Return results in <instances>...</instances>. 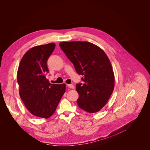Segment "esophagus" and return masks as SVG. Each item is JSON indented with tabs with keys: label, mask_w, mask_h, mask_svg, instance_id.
I'll list each match as a JSON object with an SVG mask.
<instances>
[{
	"label": "esophagus",
	"mask_w": 150,
	"mask_h": 150,
	"mask_svg": "<svg viewBox=\"0 0 150 150\" xmlns=\"http://www.w3.org/2000/svg\"><path fill=\"white\" fill-rule=\"evenodd\" d=\"M67 86H68V87H69V88H72V89H74V88H75V86H74L73 84H67Z\"/></svg>",
	"instance_id": "34e87169"
}]
</instances>
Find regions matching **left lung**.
Masks as SVG:
<instances>
[{
  "label": "left lung",
  "mask_w": 150,
  "mask_h": 150,
  "mask_svg": "<svg viewBox=\"0 0 150 150\" xmlns=\"http://www.w3.org/2000/svg\"><path fill=\"white\" fill-rule=\"evenodd\" d=\"M71 61L83 83L77 84V104L86 112L101 110L112 95L115 75L112 64L103 50L88 42H63L59 44Z\"/></svg>",
  "instance_id": "1"
}]
</instances>
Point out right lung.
<instances>
[{"mask_svg": "<svg viewBox=\"0 0 150 150\" xmlns=\"http://www.w3.org/2000/svg\"><path fill=\"white\" fill-rule=\"evenodd\" d=\"M55 47L51 43L30 49L23 56L17 74L20 96L28 110L45 119L54 113L66 91L65 84H51L45 76L49 72L47 59Z\"/></svg>", "mask_w": 150, "mask_h": 150, "instance_id": "1", "label": "right lung"}]
</instances>
